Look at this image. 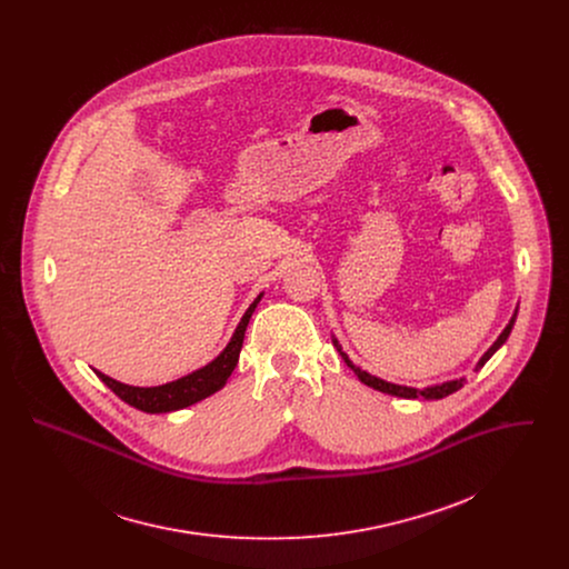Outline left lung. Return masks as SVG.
I'll return each instance as SVG.
<instances>
[{
	"mask_svg": "<svg viewBox=\"0 0 569 569\" xmlns=\"http://www.w3.org/2000/svg\"><path fill=\"white\" fill-rule=\"evenodd\" d=\"M515 318H517V313L510 318V322H508V326L501 330V335L497 337V341H495V343L488 348L487 352H485V357L478 361L476 370H480V368L487 363L488 359L497 352V348H501V343L508 339V335H510V330H512V326H515ZM332 343H335V348L339 350L341 359L348 363V368L359 377V381H361V383H366V386H370V388H375V390H379V392L392 395V397H401V399H427V401H433V399H445V397H449V395L458 392V390L465 386V379H453V381H447V383H440V386H429V388H422V390H418V388H407V386H397V383H388V381H383V379H377V377L368 375V372H366V370H361L359 366H355V363L348 359V355H346V352H341V346H339V341H337V339H332Z\"/></svg>",
	"mask_w": 569,
	"mask_h": 569,
	"instance_id": "1",
	"label": "left lung"
}]
</instances>
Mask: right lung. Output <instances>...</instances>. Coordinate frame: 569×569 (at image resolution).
<instances>
[{"instance_id": "add662e5", "label": "right lung", "mask_w": 569, "mask_h": 569, "mask_svg": "<svg viewBox=\"0 0 569 569\" xmlns=\"http://www.w3.org/2000/svg\"><path fill=\"white\" fill-rule=\"evenodd\" d=\"M262 293L249 305V309L244 311L243 320L237 326L230 343L223 348V352L210 361L208 366L177 379L163 386H156V388H136V386H127L120 383L98 370H93L98 375V379L113 392L118 395L124 403H129L136 409H142L147 413H166V411H174V409H183V407L194 406L199 401H203L206 397L219 392L226 381L230 379V375L234 372L237 363H239V355L243 348L244 330L249 325L251 313L256 311L258 302H260Z\"/></svg>"}]
</instances>
